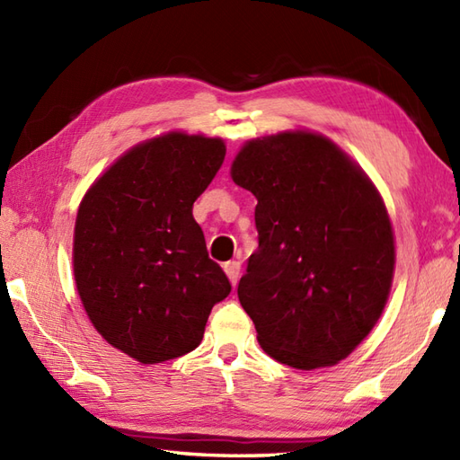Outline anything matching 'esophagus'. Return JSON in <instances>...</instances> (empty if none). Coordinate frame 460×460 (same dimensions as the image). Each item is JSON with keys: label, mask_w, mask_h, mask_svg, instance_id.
<instances>
[{"label": "esophagus", "mask_w": 460, "mask_h": 460, "mask_svg": "<svg viewBox=\"0 0 460 460\" xmlns=\"http://www.w3.org/2000/svg\"><path fill=\"white\" fill-rule=\"evenodd\" d=\"M223 269H225V275L229 277L231 285L235 287L239 277H241V262H239V261H229V262H225Z\"/></svg>", "instance_id": "esophagus-1"}]
</instances>
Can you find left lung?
<instances>
[{
	"instance_id": "8db88e82",
	"label": "left lung",
	"mask_w": 460,
	"mask_h": 460,
	"mask_svg": "<svg viewBox=\"0 0 460 460\" xmlns=\"http://www.w3.org/2000/svg\"><path fill=\"white\" fill-rule=\"evenodd\" d=\"M231 178L259 201V249L237 295L261 348L296 369L338 364L376 326L394 280L392 221L374 183L312 132L247 142Z\"/></svg>"
}]
</instances>
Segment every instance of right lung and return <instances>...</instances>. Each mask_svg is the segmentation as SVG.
<instances>
[{
    "instance_id": "right-lung-1",
    "label": "right lung",
    "mask_w": 460,
    "mask_h": 460,
    "mask_svg": "<svg viewBox=\"0 0 460 460\" xmlns=\"http://www.w3.org/2000/svg\"><path fill=\"white\" fill-rule=\"evenodd\" d=\"M223 160L221 138L164 134L126 152L81 201L76 290L96 332L140 364L198 348L231 292L191 213Z\"/></svg>"
}]
</instances>
